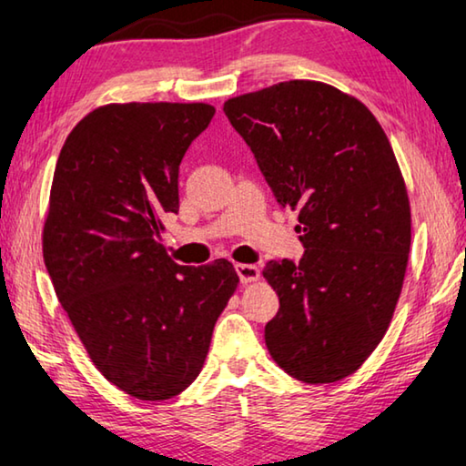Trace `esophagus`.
<instances>
[{
  "instance_id": "obj_1",
  "label": "esophagus",
  "mask_w": 466,
  "mask_h": 466,
  "mask_svg": "<svg viewBox=\"0 0 466 466\" xmlns=\"http://www.w3.org/2000/svg\"><path fill=\"white\" fill-rule=\"evenodd\" d=\"M235 271H238L241 283H252L260 278V268L256 265H235Z\"/></svg>"
}]
</instances>
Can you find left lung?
I'll return each instance as SVG.
<instances>
[{
	"label": "left lung",
	"instance_id": "obj_1",
	"mask_svg": "<svg viewBox=\"0 0 466 466\" xmlns=\"http://www.w3.org/2000/svg\"><path fill=\"white\" fill-rule=\"evenodd\" d=\"M225 116L278 204L299 210L305 254L262 271L279 296L268 353L296 380L347 379L387 332L412 239L387 134L360 100L309 79L228 98Z\"/></svg>",
	"mask_w": 466,
	"mask_h": 466
}]
</instances>
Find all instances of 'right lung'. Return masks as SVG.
Listing matches in <instances>:
<instances>
[{"label":"right lung","instance_id":"obj_1","mask_svg":"<svg viewBox=\"0 0 466 466\" xmlns=\"http://www.w3.org/2000/svg\"><path fill=\"white\" fill-rule=\"evenodd\" d=\"M204 103L105 105L66 137L44 225L60 305L106 380L145 401L183 393L204 368L238 273L177 265L161 244L178 214V166L206 130Z\"/></svg>","mask_w":466,"mask_h":466}]
</instances>
